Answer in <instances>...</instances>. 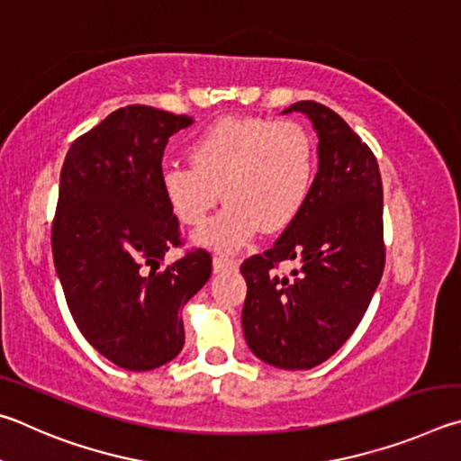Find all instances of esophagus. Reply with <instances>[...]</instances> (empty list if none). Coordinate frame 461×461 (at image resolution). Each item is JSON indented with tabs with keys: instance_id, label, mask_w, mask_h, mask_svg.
<instances>
[{
	"instance_id": "obj_1",
	"label": "esophagus",
	"mask_w": 461,
	"mask_h": 461,
	"mask_svg": "<svg viewBox=\"0 0 461 461\" xmlns=\"http://www.w3.org/2000/svg\"><path fill=\"white\" fill-rule=\"evenodd\" d=\"M212 267H214L216 273H221V271H232V269H237V261L226 259V257H214V259H212Z\"/></svg>"
}]
</instances>
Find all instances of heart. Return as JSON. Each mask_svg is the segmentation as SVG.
I'll return each mask as SVG.
<instances>
[{"mask_svg":"<svg viewBox=\"0 0 461 461\" xmlns=\"http://www.w3.org/2000/svg\"><path fill=\"white\" fill-rule=\"evenodd\" d=\"M188 166L161 172V192L177 221L200 226L218 198L224 208L194 235L198 245L235 253L259 226L273 232L300 214L310 196L316 149L294 121L222 119L188 145Z\"/></svg>","mask_w":461,"mask_h":461,"instance_id":"obj_1","label":"heart"}]
</instances>
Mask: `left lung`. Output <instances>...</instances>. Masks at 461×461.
I'll return each mask as SVG.
<instances>
[{"instance_id": "left-lung-1", "label": "left lung", "mask_w": 461, "mask_h": 461, "mask_svg": "<svg viewBox=\"0 0 461 461\" xmlns=\"http://www.w3.org/2000/svg\"><path fill=\"white\" fill-rule=\"evenodd\" d=\"M303 113L318 133V174L310 196L276 245L247 259L243 332L257 358L285 370L321 365L348 340L384 269L383 180L375 153L348 123L316 101ZM301 269L279 278L276 265Z\"/></svg>"}]
</instances>
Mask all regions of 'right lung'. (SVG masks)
Masks as SVG:
<instances>
[{
  "mask_svg": "<svg viewBox=\"0 0 461 461\" xmlns=\"http://www.w3.org/2000/svg\"><path fill=\"white\" fill-rule=\"evenodd\" d=\"M192 117L145 104L113 111L70 145L60 172L52 255L72 320L96 352L127 370L180 354V312L212 273L206 251L185 253L161 192L167 140Z\"/></svg>",
  "mask_w": 461,
  "mask_h": 461,
  "instance_id": "right-lung-1",
  "label": "right lung"
}]
</instances>
